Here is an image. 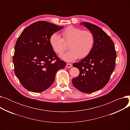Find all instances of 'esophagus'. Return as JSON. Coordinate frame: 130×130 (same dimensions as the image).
Listing matches in <instances>:
<instances>
[{
  "label": "esophagus",
  "instance_id": "1",
  "mask_svg": "<svg viewBox=\"0 0 130 130\" xmlns=\"http://www.w3.org/2000/svg\"><path fill=\"white\" fill-rule=\"evenodd\" d=\"M72 67V65L70 63H67L66 65V67H67V68H71Z\"/></svg>",
  "mask_w": 130,
  "mask_h": 130
}]
</instances>
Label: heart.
Segmentation results:
<instances>
[{"label":"heart","instance_id":"b5f03b06","mask_svg":"<svg viewBox=\"0 0 130 130\" xmlns=\"http://www.w3.org/2000/svg\"><path fill=\"white\" fill-rule=\"evenodd\" d=\"M62 38L54 33L50 36V44L56 54L61 55L69 45L70 51L61 56L63 60L71 62L84 58L90 54L95 43L94 34L90 30L74 26H69L61 32Z\"/></svg>","mask_w":130,"mask_h":130}]
</instances>
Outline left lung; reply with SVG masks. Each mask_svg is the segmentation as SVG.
I'll use <instances>...</instances> for the list:
<instances>
[{"label":"left lung","mask_w":130,"mask_h":130,"mask_svg":"<svg viewBox=\"0 0 130 130\" xmlns=\"http://www.w3.org/2000/svg\"><path fill=\"white\" fill-rule=\"evenodd\" d=\"M81 24L94 34L95 43L87 56L73 64L79 70V74L72 79V83L80 92L91 93L103 88L110 80L117 53L113 40L100 27L87 22Z\"/></svg>","instance_id":"obj_1"}]
</instances>
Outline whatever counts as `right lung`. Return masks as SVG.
<instances>
[{"label": "right lung", "instance_id": "obj_1", "mask_svg": "<svg viewBox=\"0 0 130 130\" xmlns=\"http://www.w3.org/2000/svg\"><path fill=\"white\" fill-rule=\"evenodd\" d=\"M46 21L34 23L23 31L15 46L13 63L16 75L26 90L39 93L53 83L56 72L65 67L50 44L53 34L61 29Z\"/></svg>", "mask_w": 130, "mask_h": 130}]
</instances>
